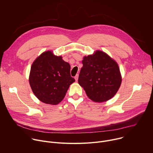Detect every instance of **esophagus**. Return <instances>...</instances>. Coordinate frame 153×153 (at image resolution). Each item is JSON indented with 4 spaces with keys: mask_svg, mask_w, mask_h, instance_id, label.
Here are the masks:
<instances>
[{
    "mask_svg": "<svg viewBox=\"0 0 153 153\" xmlns=\"http://www.w3.org/2000/svg\"><path fill=\"white\" fill-rule=\"evenodd\" d=\"M78 78H79V74H77V75L75 76V77H74V79H75V80H76V82L78 80Z\"/></svg>",
    "mask_w": 153,
    "mask_h": 153,
    "instance_id": "obj_1",
    "label": "esophagus"
}]
</instances>
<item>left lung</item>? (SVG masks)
<instances>
[{"label": "left lung", "mask_w": 153, "mask_h": 153, "mask_svg": "<svg viewBox=\"0 0 153 153\" xmlns=\"http://www.w3.org/2000/svg\"><path fill=\"white\" fill-rule=\"evenodd\" d=\"M78 83L91 100L106 102L113 98L122 83L117 63L106 53L96 50L82 60Z\"/></svg>", "instance_id": "left-lung-1"}]
</instances>
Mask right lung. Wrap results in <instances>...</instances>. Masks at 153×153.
<instances>
[{
  "label": "right lung",
  "mask_w": 153,
  "mask_h": 153,
  "mask_svg": "<svg viewBox=\"0 0 153 153\" xmlns=\"http://www.w3.org/2000/svg\"><path fill=\"white\" fill-rule=\"evenodd\" d=\"M70 65L51 50L39 56L31 67L29 83L36 97L41 102L56 105L65 97L75 79L70 74Z\"/></svg>",
  "instance_id": "obj_1"
}]
</instances>
